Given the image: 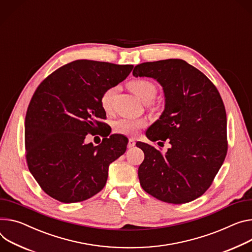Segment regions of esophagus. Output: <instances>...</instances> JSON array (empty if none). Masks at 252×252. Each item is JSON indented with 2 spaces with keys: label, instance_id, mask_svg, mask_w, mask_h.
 Returning a JSON list of instances; mask_svg holds the SVG:
<instances>
[{
  "label": "esophagus",
  "instance_id": "34e87169",
  "mask_svg": "<svg viewBox=\"0 0 252 252\" xmlns=\"http://www.w3.org/2000/svg\"><path fill=\"white\" fill-rule=\"evenodd\" d=\"M134 146H135L134 140H133V139H129V140H128V143H127V148H128V149H131V148H133Z\"/></svg>",
  "mask_w": 252,
  "mask_h": 252
}]
</instances>
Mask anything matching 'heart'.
I'll return each mask as SVG.
<instances>
[{
	"instance_id": "obj_1",
	"label": "heart",
	"mask_w": 252,
	"mask_h": 252,
	"mask_svg": "<svg viewBox=\"0 0 252 252\" xmlns=\"http://www.w3.org/2000/svg\"><path fill=\"white\" fill-rule=\"evenodd\" d=\"M128 88L132 94H134L140 99L145 102L153 100L158 93L157 85L151 80L139 78L134 79L128 83ZM118 86H111L103 91L100 96V105L105 111H110L112 107V101L114 96L118 94ZM145 120H127L120 119L113 123V130L117 133H121L128 136H135L141 129L147 126Z\"/></svg>"
}]
</instances>
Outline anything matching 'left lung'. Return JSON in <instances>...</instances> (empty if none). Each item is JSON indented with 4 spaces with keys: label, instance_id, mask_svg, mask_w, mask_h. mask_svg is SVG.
<instances>
[{
    "label": "left lung",
    "instance_id": "1",
    "mask_svg": "<svg viewBox=\"0 0 252 252\" xmlns=\"http://www.w3.org/2000/svg\"><path fill=\"white\" fill-rule=\"evenodd\" d=\"M135 77H153L164 88L166 107L147 131L152 142L171 144L166 154L145 144L139 167L142 188L153 197L184 204L202 196L212 185L228 149L223 100L213 82L182 59L136 65Z\"/></svg>",
    "mask_w": 252,
    "mask_h": 252
}]
</instances>
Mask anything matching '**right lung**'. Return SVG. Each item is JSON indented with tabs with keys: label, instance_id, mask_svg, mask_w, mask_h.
Instances as JSON below:
<instances>
[{
	"label": "right lung",
	"instance_id": "right-lung-1",
	"mask_svg": "<svg viewBox=\"0 0 252 252\" xmlns=\"http://www.w3.org/2000/svg\"><path fill=\"white\" fill-rule=\"evenodd\" d=\"M132 65L94 60L67 63L36 88L25 119L26 161L41 189L62 203L87 200L106 184L108 167L125 154L126 138L102 129L103 91L131 72ZM87 134L104 136L84 144Z\"/></svg>",
	"mask_w": 252,
	"mask_h": 252
}]
</instances>
